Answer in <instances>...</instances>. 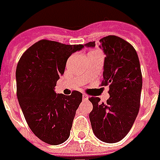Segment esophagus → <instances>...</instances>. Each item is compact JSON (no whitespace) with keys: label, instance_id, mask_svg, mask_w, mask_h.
Segmentation results:
<instances>
[{"label":"esophagus","instance_id":"1","mask_svg":"<svg viewBox=\"0 0 160 160\" xmlns=\"http://www.w3.org/2000/svg\"><path fill=\"white\" fill-rule=\"evenodd\" d=\"M82 98H83V99H86V100H87L88 98V96L87 94H86V93H83V94H82Z\"/></svg>","mask_w":160,"mask_h":160}]
</instances>
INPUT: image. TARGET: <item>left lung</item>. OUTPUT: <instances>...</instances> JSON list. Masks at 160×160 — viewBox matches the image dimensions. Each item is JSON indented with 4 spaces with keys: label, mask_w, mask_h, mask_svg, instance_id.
I'll list each match as a JSON object with an SVG mask.
<instances>
[{
    "label": "left lung",
    "mask_w": 160,
    "mask_h": 160,
    "mask_svg": "<svg viewBox=\"0 0 160 160\" xmlns=\"http://www.w3.org/2000/svg\"><path fill=\"white\" fill-rule=\"evenodd\" d=\"M99 47L105 54L104 79L101 86H109L106 103L90 97L93 110L89 119L93 133L101 141L114 143L129 132L140 108L142 78L138 56L132 45L118 36L102 38ZM87 47H94L88 42Z\"/></svg>",
    "instance_id": "8db88e82"
}]
</instances>
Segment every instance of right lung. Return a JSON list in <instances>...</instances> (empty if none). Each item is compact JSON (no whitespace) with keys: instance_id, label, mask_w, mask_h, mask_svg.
Segmentation results:
<instances>
[{"instance_id":"obj_1","label":"right lung","mask_w":160,"mask_h":160,"mask_svg":"<svg viewBox=\"0 0 160 160\" xmlns=\"http://www.w3.org/2000/svg\"><path fill=\"white\" fill-rule=\"evenodd\" d=\"M82 44H65L48 39L36 42L19 60L17 96L28 127L41 141L58 145L67 141L82 93L56 94L54 88L64 74L69 56Z\"/></svg>"}]
</instances>
